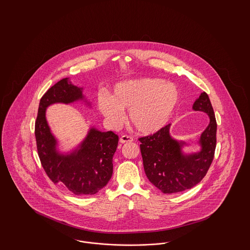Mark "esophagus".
Returning <instances> with one entry per match:
<instances>
[{
	"label": "esophagus",
	"instance_id": "34e87169",
	"mask_svg": "<svg viewBox=\"0 0 250 250\" xmlns=\"http://www.w3.org/2000/svg\"><path fill=\"white\" fill-rule=\"evenodd\" d=\"M132 142H133V138L129 136H126V135H124L120 138V143H132Z\"/></svg>",
	"mask_w": 250,
	"mask_h": 250
}]
</instances>
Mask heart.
I'll list each match as a JSON object with an SVG mask.
<instances>
[{
	"instance_id": "b5f03b06",
	"label": "heart",
	"mask_w": 250,
	"mask_h": 250,
	"mask_svg": "<svg viewBox=\"0 0 250 250\" xmlns=\"http://www.w3.org/2000/svg\"><path fill=\"white\" fill-rule=\"evenodd\" d=\"M178 99L175 84L142 78L116 84L111 96L98 95L97 105L112 127H119L125 120L124 110H129L132 125L138 132L148 135L165 126Z\"/></svg>"
}]
</instances>
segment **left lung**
Instances as JSON below:
<instances>
[{
    "label": "left lung",
    "instance_id": "obj_1",
    "mask_svg": "<svg viewBox=\"0 0 250 250\" xmlns=\"http://www.w3.org/2000/svg\"><path fill=\"white\" fill-rule=\"evenodd\" d=\"M193 109L205 112L209 125L200 137V151L186 154L188 144L171 137L170 124L154 135L140 139L144 171L149 181L165 194L190 189L206 175L214 159L216 146V121L208 95L203 92L193 104Z\"/></svg>",
    "mask_w": 250,
    "mask_h": 250
}]
</instances>
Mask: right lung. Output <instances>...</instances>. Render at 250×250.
I'll return each mask as SVG.
<instances>
[{
  "label": "right lung",
  "instance_id": "right-lung-1",
  "mask_svg": "<svg viewBox=\"0 0 250 250\" xmlns=\"http://www.w3.org/2000/svg\"><path fill=\"white\" fill-rule=\"evenodd\" d=\"M83 92V87L74 85L69 78L61 80L40 99L36 122L37 151L47 175L54 184L59 183L77 196L94 195L106 187L112 175V157L119 141L112 131L101 132L91 126L83 141L75 148L68 152L60 151L46 110L53 104L67 105L78 101L91 107Z\"/></svg>",
  "mask_w": 250,
  "mask_h": 250
}]
</instances>
